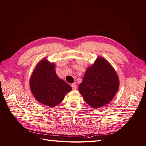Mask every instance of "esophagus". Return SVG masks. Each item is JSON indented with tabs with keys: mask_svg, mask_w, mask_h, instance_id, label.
Masks as SVG:
<instances>
[{
	"mask_svg": "<svg viewBox=\"0 0 146 146\" xmlns=\"http://www.w3.org/2000/svg\"><path fill=\"white\" fill-rule=\"evenodd\" d=\"M72 88L73 89H76L77 88V86H76V83L74 82L73 84H72Z\"/></svg>",
	"mask_w": 146,
	"mask_h": 146,
	"instance_id": "34e87169",
	"label": "esophagus"
}]
</instances>
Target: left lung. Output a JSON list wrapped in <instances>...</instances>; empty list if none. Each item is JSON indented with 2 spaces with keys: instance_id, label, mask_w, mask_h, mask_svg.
Listing matches in <instances>:
<instances>
[{
  "instance_id": "left-lung-1",
  "label": "left lung",
  "mask_w": 146,
  "mask_h": 146,
  "mask_svg": "<svg viewBox=\"0 0 146 146\" xmlns=\"http://www.w3.org/2000/svg\"><path fill=\"white\" fill-rule=\"evenodd\" d=\"M118 74L110 63L99 57L86 71L79 91L93 109L107 105L113 99L119 88Z\"/></svg>"
}]
</instances>
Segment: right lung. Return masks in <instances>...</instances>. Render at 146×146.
<instances>
[{
    "mask_svg": "<svg viewBox=\"0 0 146 146\" xmlns=\"http://www.w3.org/2000/svg\"><path fill=\"white\" fill-rule=\"evenodd\" d=\"M55 64L42 59L36 66L29 80V86L37 102L54 107L63 101L72 87L60 79L55 72Z\"/></svg>",
    "mask_w": 146,
    "mask_h": 146,
    "instance_id": "right-lung-1",
    "label": "right lung"
}]
</instances>
